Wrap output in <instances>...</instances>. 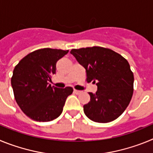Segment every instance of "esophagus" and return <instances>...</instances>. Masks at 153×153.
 Segmentation results:
<instances>
[{
	"instance_id": "34e87169",
	"label": "esophagus",
	"mask_w": 153,
	"mask_h": 153,
	"mask_svg": "<svg viewBox=\"0 0 153 153\" xmlns=\"http://www.w3.org/2000/svg\"><path fill=\"white\" fill-rule=\"evenodd\" d=\"M74 92L76 93V94H79V93H81V91H79V90H74Z\"/></svg>"
}]
</instances>
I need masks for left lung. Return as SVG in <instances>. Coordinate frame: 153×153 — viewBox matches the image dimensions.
<instances>
[{
	"label": "left lung",
	"instance_id": "8db88e82",
	"mask_svg": "<svg viewBox=\"0 0 153 153\" xmlns=\"http://www.w3.org/2000/svg\"><path fill=\"white\" fill-rule=\"evenodd\" d=\"M86 70V82L97 86L89 93L90 101L83 106L85 115L94 122H111L129 106L133 93V73L129 63L118 53L108 48L92 47L70 51Z\"/></svg>",
	"mask_w": 153,
	"mask_h": 153
}]
</instances>
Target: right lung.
<instances>
[{"mask_svg":"<svg viewBox=\"0 0 153 153\" xmlns=\"http://www.w3.org/2000/svg\"><path fill=\"white\" fill-rule=\"evenodd\" d=\"M69 51L44 48L30 53L17 63L13 71L11 86L21 109L37 122H49L63 112L72 87L51 86L49 82L56 74V62Z\"/></svg>","mask_w":153,"mask_h":153,"instance_id":"1","label":"right lung"}]
</instances>
